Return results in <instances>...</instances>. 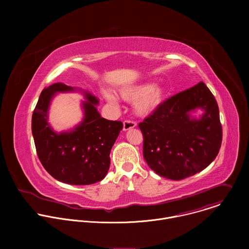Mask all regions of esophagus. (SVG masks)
<instances>
[{
	"label": "esophagus",
	"instance_id": "obj_1",
	"mask_svg": "<svg viewBox=\"0 0 249 249\" xmlns=\"http://www.w3.org/2000/svg\"><path fill=\"white\" fill-rule=\"evenodd\" d=\"M136 125H137V124H136L135 122H133V121H129V120L124 121V123H123V130H124V131H128V130H130V129L135 128Z\"/></svg>",
	"mask_w": 249,
	"mask_h": 249
}]
</instances>
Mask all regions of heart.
<instances>
[{"instance_id": "obj_1", "label": "heart", "mask_w": 249, "mask_h": 249, "mask_svg": "<svg viewBox=\"0 0 249 249\" xmlns=\"http://www.w3.org/2000/svg\"><path fill=\"white\" fill-rule=\"evenodd\" d=\"M104 97L109 102H116V96L108 91H103ZM120 97L127 102H135L134 112L139 117H147L153 114L162 104L166 96V89L163 85L142 83L119 89Z\"/></svg>"}]
</instances>
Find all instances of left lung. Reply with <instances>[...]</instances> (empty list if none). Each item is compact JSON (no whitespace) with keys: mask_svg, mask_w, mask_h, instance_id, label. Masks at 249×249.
I'll return each instance as SVG.
<instances>
[{"mask_svg":"<svg viewBox=\"0 0 249 249\" xmlns=\"http://www.w3.org/2000/svg\"><path fill=\"white\" fill-rule=\"evenodd\" d=\"M198 111L202 114L196 117ZM139 128L144 136L146 162L172 180L205 169L222 144L219 106L203 82L168 98Z\"/></svg>","mask_w":249,"mask_h":249,"instance_id":"1","label":"left lung"}]
</instances>
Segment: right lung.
I'll list each match as a JSON object with an SVG mask.
<instances>
[{"mask_svg":"<svg viewBox=\"0 0 249 249\" xmlns=\"http://www.w3.org/2000/svg\"><path fill=\"white\" fill-rule=\"evenodd\" d=\"M78 92L83 119L75 127L55 131L49 123V110L58 93ZM99 99L81 88L54 84L43 89L32 114L31 130L37 156L55 179L72 185H89L102 180L110 165V152L120 131L121 121L101 117L97 110Z\"/></svg>","mask_w":249,"mask_h":249,"instance_id":"add662e5","label":"right lung"}]
</instances>
